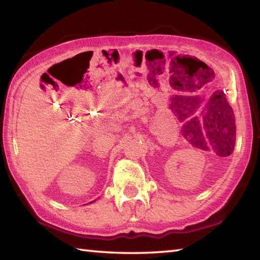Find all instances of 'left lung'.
<instances>
[{
	"mask_svg": "<svg viewBox=\"0 0 260 260\" xmlns=\"http://www.w3.org/2000/svg\"><path fill=\"white\" fill-rule=\"evenodd\" d=\"M216 92H221L224 94L223 91H216ZM226 100V96H225ZM201 98L199 101L197 102H192L190 105V108L186 109L185 107H183V111L185 110H190L187 111L185 115L179 116L181 120H185L187 117H191L194 112H198V110H200L199 108H201L204 105H201ZM207 108V117L205 118V121L202 122L204 124V129L207 128V134H209V141H211L212 143L217 144V141H218L219 144H224L231 142V144L234 145V141H235V119H234V115L232 111V108H231L230 103L226 100V103L224 107L220 108H208L206 105L204 106ZM179 108V106H177ZM212 131H210V129ZM192 143H194L197 146H200L201 149H208L207 146V143L205 142L204 139V134H202V127H200V131L198 132L197 134L193 135V139H191Z\"/></svg>",
	"mask_w": 260,
	"mask_h": 260,
	"instance_id": "obj_1",
	"label": "left lung"
}]
</instances>
